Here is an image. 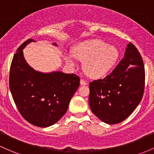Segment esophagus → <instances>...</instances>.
<instances>
[{"mask_svg": "<svg viewBox=\"0 0 154 154\" xmlns=\"http://www.w3.org/2000/svg\"><path fill=\"white\" fill-rule=\"evenodd\" d=\"M87 84V82H85L84 79H81V80H80V84H81V85L84 86V85H86Z\"/></svg>", "mask_w": 154, "mask_h": 154, "instance_id": "obj_1", "label": "esophagus"}]
</instances>
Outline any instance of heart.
I'll return each instance as SVG.
<instances>
[{"label": "heart", "mask_w": 154, "mask_h": 154, "mask_svg": "<svg viewBox=\"0 0 154 154\" xmlns=\"http://www.w3.org/2000/svg\"><path fill=\"white\" fill-rule=\"evenodd\" d=\"M72 51V54L69 53L64 57L66 62L74 65L75 57L84 61V72L92 78L106 75L114 67L119 56L116 48L100 39H92L77 45Z\"/></svg>", "instance_id": "1"}]
</instances>
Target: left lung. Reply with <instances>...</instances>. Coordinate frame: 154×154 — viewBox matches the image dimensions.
<instances>
[{
  "mask_svg": "<svg viewBox=\"0 0 154 154\" xmlns=\"http://www.w3.org/2000/svg\"><path fill=\"white\" fill-rule=\"evenodd\" d=\"M144 88L143 59L137 48L129 42L124 58L109 75L90 83L91 110L104 123H120L139 105Z\"/></svg>",
  "mask_w": 154,
  "mask_h": 154,
  "instance_id": "8db88e82",
  "label": "left lung"
}]
</instances>
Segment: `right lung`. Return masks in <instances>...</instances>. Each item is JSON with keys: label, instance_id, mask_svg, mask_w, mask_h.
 Instances as JSON below:
<instances>
[{"label": "right lung", "instance_id": "right-lung-1", "mask_svg": "<svg viewBox=\"0 0 154 154\" xmlns=\"http://www.w3.org/2000/svg\"><path fill=\"white\" fill-rule=\"evenodd\" d=\"M29 39L17 48L11 62L9 88L18 111L25 120L38 127H48L59 121L79 87L75 74L61 71L42 72L33 69L23 56ZM53 45L57 46L54 42Z\"/></svg>", "mask_w": 154, "mask_h": 154}]
</instances>
